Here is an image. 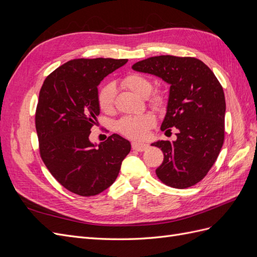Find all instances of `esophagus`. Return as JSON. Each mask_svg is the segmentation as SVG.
I'll return each mask as SVG.
<instances>
[{
    "instance_id": "esophagus-1",
    "label": "esophagus",
    "mask_w": 257,
    "mask_h": 257,
    "mask_svg": "<svg viewBox=\"0 0 257 257\" xmlns=\"http://www.w3.org/2000/svg\"><path fill=\"white\" fill-rule=\"evenodd\" d=\"M132 148H133V150L143 152V151H146L148 148H149V146L146 144H141V143H133L132 144Z\"/></svg>"
}]
</instances>
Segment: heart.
<instances>
[{"label":"heart","instance_id":"obj_1","mask_svg":"<svg viewBox=\"0 0 257 257\" xmlns=\"http://www.w3.org/2000/svg\"><path fill=\"white\" fill-rule=\"evenodd\" d=\"M124 88L135 94L146 97L147 103L154 110L162 111L167 105V94L161 89L153 90L152 80L141 73L131 72L121 79ZM97 104L99 109L105 113H111L114 109V87L111 82L103 84L97 92ZM155 119L151 113L139 115H126L116 123V131L123 136L135 141H142L149 134L154 126Z\"/></svg>","mask_w":257,"mask_h":257}]
</instances>
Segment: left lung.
I'll use <instances>...</instances> for the list:
<instances>
[{
  "mask_svg": "<svg viewBox=\"0 0 257 257\" xmlns=\"http://www.w3.org/2000/svg\"><path fill=\"white\" fill-rule=\"evenodd\" d=\"M132 67L170 84L161 130L177 128V141L152 144L164 154L155 174L175 189L195 185L211 169L224 143L226 104L220 81L203 61L191 57H151Z\"/></svg>",
  "mask_w": 257,
  "mask_h": 257,
  "instance_id": "left-lung-1",
  "label": "left lung"
}]
</instances>
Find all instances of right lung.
I'll return each mask as SVG.
<instances>
[{
    "instance_id": "obj_1",
    "label": "right lung",
    "mask_w": 257,
    "mask_h": 257,
    "mask_svg": "<svg viewBox=\"0 0 257 257\" xmlns=\"http://www.w3.org/2000/svg\"><path fill=\"white\" fill-rule=\"evenodd\" d=\"M127 59H74L49 74L35 112L41 158L54 179L77 195L90 197L114 182L131 144L118 134L94 147L89 141L99 114L97 85Z\"/></svg>"
}]
</instances>
